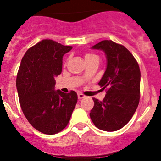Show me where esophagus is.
<instances>
[{"mask_svg": "<svg viewBox=\"0 0 161 161\" xmlns=\"http://www.w3.org/2000/svg\"><path fill=\"white\" fill-rule=\"evenodd\" d=\"M78 98H79V100H81V99H84L86 98V96L83 95L82 93H79L78 94Z\"/></svg>", "mask_w": 161, "mask_h": 161, "instance_id": "1", "label": "esophagus"}]
</instances>
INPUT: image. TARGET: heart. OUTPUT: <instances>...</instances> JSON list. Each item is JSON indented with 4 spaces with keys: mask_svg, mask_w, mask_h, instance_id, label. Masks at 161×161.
<instances>
[{
    "mask_svg": "<svg viewBox=\"0 0 161 161\" xmlns=\"http://www.w3.org/2000/svg\"><path fill=\"white\" fill-rule=\"evenodd\" d=\"M94 57H97V56H96L95 54H92V53H86V54L85 55V59L88 60L90 59V58H94Z\"/></svg>",
    "mask_w": 161,
    "mask_h": 161,
    "instance_id": "b5f03b06",
    "label": "heart"
}]
</instances>
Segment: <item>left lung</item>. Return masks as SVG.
<instances>
[{
    "label": "left lung",
    "mask_w": 161,
    "mask_h": 161,
    "mask_svg": "<svg viewBox=\"0 0 161 161\" xmlns=\"http://www.w3.org/2000/svg\"><path fill=\"white\" fill-rule=\"evenodd\" d=\"M92 49L103 50L106 55V70L98 84L107 88V94L102 101L92 98L90 118L100 130H119L130 121L139 105V66L127 48L112 40H103Z\"/></svg>",
    "instance_id": "1"
}]
</instances>
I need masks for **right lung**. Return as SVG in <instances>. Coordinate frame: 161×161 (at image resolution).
I'll return each instance as SVG.
<instances>
[{"mask_svg":"<svg viewBox=\"0 0 161 161\" xmlns=\"http://www.w3.org/2000/svg\"><path fill=\"white\" fill-rule=\"evenodd\" d=\"M72 49L43 40L25 52L16 79L22 112L37 131L53 135L69 124L78 100L75 91L55 90V77L62 71L64 54Z\"/></svg>","mask_w":161,"mask_h":161,"instance_id":"right-lung-1","label":"right lung"}]
</instances>
